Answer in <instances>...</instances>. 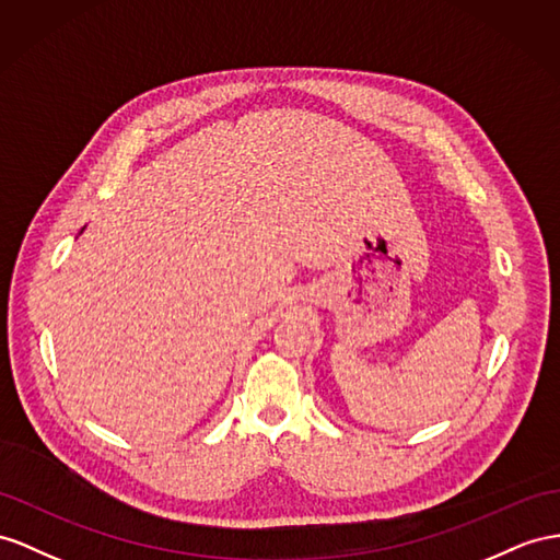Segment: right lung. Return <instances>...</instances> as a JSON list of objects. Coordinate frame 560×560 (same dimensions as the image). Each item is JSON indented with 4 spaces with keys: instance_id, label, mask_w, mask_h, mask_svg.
<instances>
[{
    "instance_id": "1",
    "label": "right lung",
    "mask_w": 560,
    "mask_h": 560,
    "mask_svg": "<svg viewBox=\"0 0 560 560\" xmlns=\"http://www.w3.org/2000/svg\"><path fill=\"white\" fill-rule=\"evenodd\" d=\"M82 232H84V226H82V229H80V234H82Z\"/></svg>"
}]
</instances>
